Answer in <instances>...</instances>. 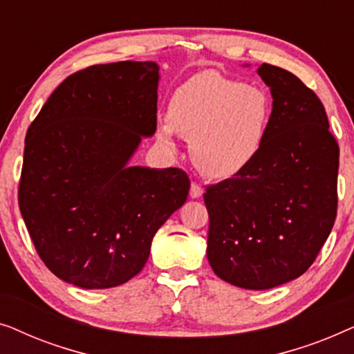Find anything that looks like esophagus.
<instances>
[{
  "mask_svg": "<svg viewBox=\"0 0 354 354\" xmlns=\"http://www.w3.org/2000/svg\"><path fill=\"white\" fill-rule=\"evenodd\" d=\"M203 187L200 185V183H196V182H192V187H190V196L192 198H201L203 196Z\"/></svg>",
  "mask_w": 354,
  "mask_h": 354,
  "instance_id": "1",
  "label": "esophagus"
}]
</instances>
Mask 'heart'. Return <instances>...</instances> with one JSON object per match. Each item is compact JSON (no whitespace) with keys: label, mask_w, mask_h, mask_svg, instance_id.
Instances as JSON below:
<instances>
[{"label":"heart","mask_w":354,"mask_h":354,"mask_svg":"<svg viewBox=\"0 0 354 354\" xmlns=\"http://www.w3.org/2000/svg\"><path fill=\"white\" fill-rule=\"evenodd\" d=\"M270 118L264 88L205 71L177 86L156 137L169 148H176L177 133L190 138L193 162L206 177L232 178L259 158Z\"/></svg>","instance_id":"b5f03b06"}]
</instances>
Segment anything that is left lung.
Wrapping results in <instances>:
<instances>
[{
    "mask_svg": "<svg viewBox=\"0 0 354 354\" xmlns=\"http://www.w3.org/2000/svg\"><path fill=\"white\" fill-rule=\"evenodd\" d=\"M272 118L259 158L206 188L207 261L235 287L269 290L314 263L335 222L340 149L326 109L292 72L261 64Z\"/></svg>",
    "mask_w": 354,
    "mask_h": 354,
    "instance_id": "1",
    "label": "left lung"
}]
</instances>
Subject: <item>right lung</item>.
Listing matches in <instances>:
<instances>
[{
	"label": "right lung",
	"mask_w": 354,
	"mask_h": 354,
	"mask_svg": "<svg viewBox=\"0 0 354 354\" xmlns=\"http://www.w3.org/2000/svg\"><path fill=\"white\" fill-rule=\"evenodd\" d=\"M159 77L154 61L91 66L67 77L28 127L19 207L41 261L67 283L129 282L187 201L182 169L129 164L156 132Z\"/></svg>",
	"instance_id": "add662e5"
}]
</instances>
